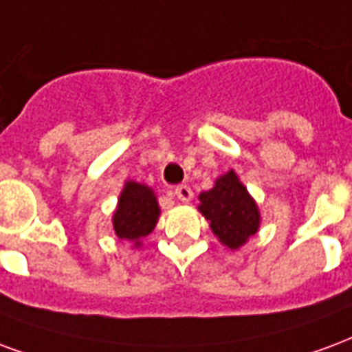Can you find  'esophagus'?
Segmentation results:
<instances>
[{"label":"esophagus","instance_id":"obj_1","mask_svg":"<svg viewBox=\"0 0 352 352\" xmlns=\"http://www.w3.org/2000/svg\"><path fill=\"white\" fill-rule=\"evenodd\" d=\"M174 197L182 202H189L193 199V191L189 186H176L174 187Z\"/></svg>","mask_w":352,"mask_h":352}]
</instances>
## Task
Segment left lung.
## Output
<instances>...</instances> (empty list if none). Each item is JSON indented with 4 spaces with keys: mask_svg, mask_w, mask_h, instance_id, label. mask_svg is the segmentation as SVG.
Returning <instances> with one entry per match:
<instances>
[{
    "mask_svg": "<svg viewBox=\"0 0 352 352\" xmlns=\"http://www.w3.org/2000/svg\"><path fill=\"white\" fill-rule=\"evenodd\" d=\"M199 212L210 223L217 240L236 251L261 229V210L240 176L230 168L215 178L210 191L199 195Z\"/></svg>",
    "mask_w": 352,
    "mask_h": 352,
    "instance_id": "8db88e82",
    "label": "left lung"
}]
</instances>
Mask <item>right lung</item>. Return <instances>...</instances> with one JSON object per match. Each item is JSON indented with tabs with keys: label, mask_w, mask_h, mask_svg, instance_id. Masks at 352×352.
<instances>
[{
	"label": "right lung",
	"mask_w": 352,
	"mask_h": 352,
	"mask_svg": "<svg viewBox=\"0 0 352 352\" xmlns=\"http://www.w3.org/2000/svg\"><path fill=\"white\" fill-rule=\"evenodd\" d=\"M161 215L157 195L146 184L127 179L118 197V204L112 214V229L120 240L142 245V238L153 232Z\"/></svg>",
	"instance_id": "right-lung-1"
}]
</instances>
